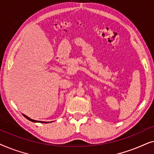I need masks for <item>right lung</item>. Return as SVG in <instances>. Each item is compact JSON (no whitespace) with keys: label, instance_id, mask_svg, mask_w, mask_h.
<instances>
[{"label":"right lung","instance_id":"obj_1","mask_svg":"<svg viewBox=\"0 0 154 154\" xmlns=\"http://www.w3.org/2000/svg\"><path fill=\"white\" fill-rule=\"evenodd\" d=\"M23 116H24L26 118V119H27L28 120H29V121H32V122H35V123H50V122H44V121H35V120H33V119H30V118H29L28 116H26V115H24V114H23Z\"/></svg>","mask_w":154,"mask_h":154}]
</instances>
